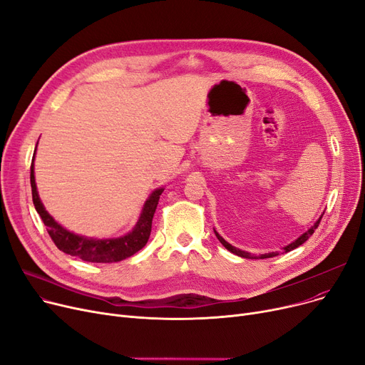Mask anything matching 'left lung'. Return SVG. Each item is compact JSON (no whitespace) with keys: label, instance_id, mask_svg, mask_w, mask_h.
<instances>
[{"label":"left lung","instance_id":"obj_1","mask_svg":"<svg viewBox=\"0 0 365 365\" xmlns=\"http://www.w3.org/2000/svg\"><path fill=\"white\" fill-rule=\"evenodd\" d=\"M321 219H322V216L315 222V225L309 229V231H306L303 235H300L296 241H293L292 244H289L287 247H284L282 250L285 252V253H289V252H292V250H294V248H297L299 245H302L304 241H308L309 240V237L315 232V229L318 227V225H319V222H321ZM215 234H216V237H217V240L223 244V247L226 248V250H229L231 253H234V255H237V256H240V257H245V259H256V256H252L250 253H247V252H242V250H240V248H235V247H232L231 244L229 242H226L216 231H215ZM275 256H278V252H275V253H266V255H262V256H259V259H267V257H275Z\"/></svg>","mask_w":365,"mask_h":365}]
</instances>
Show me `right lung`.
Segmentation results:
<instances>
[{"instance_id": "1", "label": "right lung", "mask_w": 365, "mask_h": 365, "mask_svg": "<svg viewBox=\"0 0 365 365\" xmlns=\"http://www.w3.org/2000/svg\"><path fill=\"white\" fill-rule=\"evenodd\" d=\"M31 187H32V201L38 215L41 216L44 225L47 226V232L54 242V245L59 248L61 252L80 257L86 262H96V263H112V262H121L145 247L149 240L150 229H152V219L155 213L160 195L164 189L153 190L149 200L145 202L143 212L138 225L134 226L133 231L121 238L113 240H93L75 235L66 229H63L59 223H56L54 219L46 212V208L38 197L35 176H34V160L31 164Z\"/></svg>"}]
</instances>
